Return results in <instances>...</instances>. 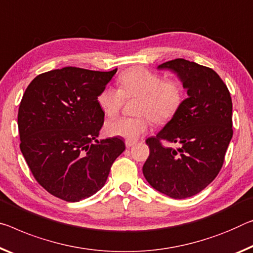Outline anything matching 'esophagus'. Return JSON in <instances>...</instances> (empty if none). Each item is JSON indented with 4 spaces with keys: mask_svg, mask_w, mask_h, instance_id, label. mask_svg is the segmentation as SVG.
Wrapping results in <instances>:
<instances>
[{
    "mask_svg": "<svg viewBox=\"0 0 253 253\" xmlns=\"http://www.w3.org/2000/svg\"><path fill=\"white\" fill-rule=\"evenodd\" d=\"M125 144L127 147H131L133 145H135L136 144V141H134V139H126L125 141Z\"/></svg>",
    "mask_w": 253,
    "mask_h": 253,
    "instance_id": "1",
    "label": "esophagus"
}]
</instances>
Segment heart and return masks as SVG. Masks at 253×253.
<instances>
[{
    "instance_id": "heart-1",
    "label": "heart",
    "mask_w": 253,
    "mask_h": 253,
    "mask_svg": "<svg viewBox=\"0 0 253 253\" xmlns=\"http://www.w3.org/2000/svg\"><path fill=\"white\" fill-rule=\"evenodd\" d=\"M119 89L107 85L100 91L98 105L103 114L114 117L125 99L136 98V117H118L107 122L106 133L127 139H137L146 133L151 120L164 125L174 117L183 102V86L177 80L163 79L146 67H130L118 76Z\"/></svg>"
}]
</instances>
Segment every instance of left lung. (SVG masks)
Listing matches in <instances>:
<instances>
[{
    "instance_id": "obj_1",
    "label": "left lung",
    "mask_w": 253,
    "mask_h": 253,
    "mask_svg": "<svg viewBox=\"0 0 253 253\" xmlns=\"http://www.w3.org/2000/svg\"><path fill=\"white\" fill-rule=\"evenodd\" d=\"M158 69L174 72L188 98L163 129L146 139L150 155L143 174L154 189L183 199L205 189L222 169L233 136L232 99L226 84L210 67L177 58Z\"/></svg>"
}]
</instances>
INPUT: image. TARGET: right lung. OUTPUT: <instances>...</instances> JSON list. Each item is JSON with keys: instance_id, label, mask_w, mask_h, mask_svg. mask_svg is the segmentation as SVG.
<instances>
[{"instance_id": "add662e5", "label": "right lung", "mask_w": 253, "mask_h": 253, "mask_svg": "<svg viewBox=\"0 0 253 253\" xmlns=\"http://www.w3.org/2000/svg\"><path fill=\"white\" fill-rule=\"evenodd\" d=\"M116 72L67 66L36 76L25 91L20 150L37 182L55 197L74 203L94 195L125 151L118 137L97 139L105 120L97 99Z\"/></svg>"}]
</instances>
